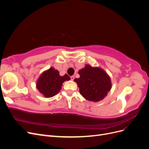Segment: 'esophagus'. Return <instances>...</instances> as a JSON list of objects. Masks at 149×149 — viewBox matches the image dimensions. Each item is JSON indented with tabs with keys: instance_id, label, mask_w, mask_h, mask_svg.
I'll use <instances>...</instances> for the list:
<instances>
[{
	"instance_id": "obj_1",
	"label": "esophagus",
	"mask_w": 149,
	"mask_h": 149,
	"mask_svg": "<svg viewBox=\"0 0 149 149\" xmlns=\"http://www.w3.org/2000/svg\"><path fill=\"white\" fill-rule=\"evenodd\" d=\"M74 79V76H71V79L72 81H73Z\"/></svg>"
}]
</instances>
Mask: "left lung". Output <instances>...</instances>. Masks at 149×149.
Returning a JSON list of instances; mask_svg holds the SVG:
<instances>
[{
	"label": "left lung",
	"mask_w": 149,
	"mask_h": 149,
	"mask_svg": "<svg viewBox=\"0 0 149 149\" xmlns=\"http://www.w3.org/2000/svg\"><path fill=\"white\" fill-rule=\"evenodd\" d=\"M79 78L74 81L79 88V93L89 101L98 102L102 100L112 88L109 76L100 67H93L86 65L79 70Z\"/></svg>",
	"instance_id": "obj_1"
}]
</instances>
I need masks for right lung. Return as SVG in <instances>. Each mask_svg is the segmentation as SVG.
I'll return each mask as SVG.
<instances>
[{"label":"right lung","mask_w":149,"mask_h":149,"mask_svg":"<svg viewBox=\"0 0 149 149\" xmlns=\"http://www.w3.org/2000/svg\"><path fill=\"white\" fill-rule=\"evenodd\" d=\"M70 80V76L65 74L60 76V73L53 67L44 71L40 75L36 83V88L45 97H52L60 92L65 81Z\"/></svg>","instance_id":"right-lung-1"}]
</instances>
